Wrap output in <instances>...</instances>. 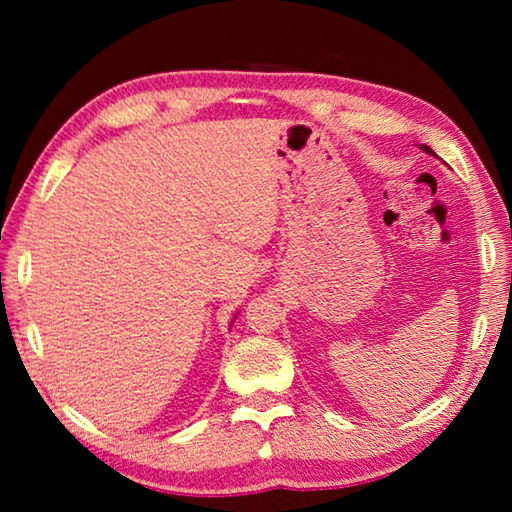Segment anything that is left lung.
Masks as SVG:
<instances>
[{
  "mask_svg": "<svg viewBox=\"0 0 512 512\" xmlns=\"http://www.w3.org/2000/svg\"><path fill=\"white\" fill-rule=\"evenodd\" d=\"M422 151H424V153H433V151L429 149V146H422Z\"/></svg>",
  "mask_w": 512,
  "mask_h": 512,
  "instance_id": "obj_1",
  "label": "left lung"
}]
</instances>
